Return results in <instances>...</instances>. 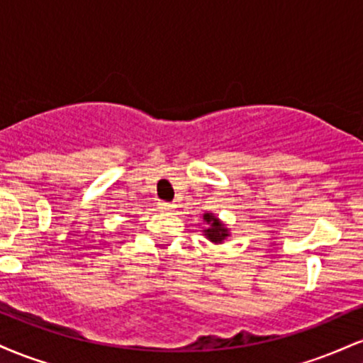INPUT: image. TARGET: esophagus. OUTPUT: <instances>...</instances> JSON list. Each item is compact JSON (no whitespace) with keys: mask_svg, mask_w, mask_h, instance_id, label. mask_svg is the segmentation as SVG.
Wrapping results in <instances>:
<instances>
[{"mask_svg":"<svg viewBox=\"0 0 363 363\" xmlns=\"http://www.w3.org/2000/svg\"><path fill=\"white\" fill-rule=\"evenodd\" d=\"M174 206H176V205H172V203L158 201V208H160V210H164V211H172Z\"/></svg>","mask_w":363,"mask_h":363,"instance_id":"esophagus-1","label":"esophagus"}]
</instances>
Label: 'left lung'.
Listing matches in <instances>:
<instances>
[{
    "label": "left lung",
    "mask_w": 363,
    "mask_h": 363,
    "mask_svg": "<svg viewBox=\"0 0 363 363\" xmlns=\"http://www.w3.org/2000/svg\"><path fill=\"white\" fill-rule=\"evenodd\" d=\"M203 220L206 222V228L203 230V232H205V235L211 240V242L222 244L223 239H227V237H228L227 227H225V225L220 222V220L216 218L213 213H205Z\"/></svg>",
    "instance_id": "left-lung-1"
}]
</instances>
